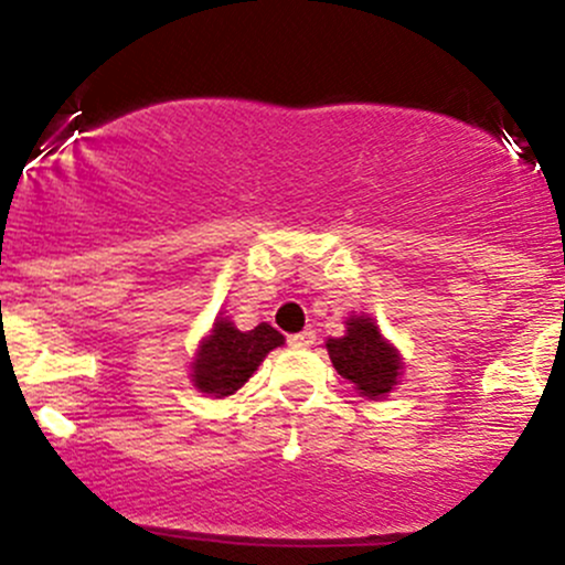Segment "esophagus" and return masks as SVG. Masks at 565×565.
<instances>
[{"mask_svg": "<svg viewBox=\"0 0 565 565\" xmlns=\"http://www.w3.org/2000/svg\"><path fill=\"white\" fill-rule=\"evenodd\" d=\"M289 345L291 348H310V345H316V332H313V329H302V332L289 334Z\"/></svg>", "mask_w": 565, "mask_h": 565, "instance_id": "esophagus-1", "label": "esophagus"}]
</instances>
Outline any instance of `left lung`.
Returning a JSON list of instances; mask_svg holds the SVG:
<instances>
[{
    "label": "left lung",
    "instance_id": "1",
    "mask_svg": "<svg viewBox=\"0 0 565 565\" xmlns=\"http://www.w3.org/2000/svg\"><path fill=\"white\" fill-rule=\"evenodd\" d=\"M329 359L348 382L369 401L385 398L401 382L404 359L401 350L380 332L372 316H350L345 321V334L329 337Z\"/></svg>",
    "mask_w": 565,
    "mask_h": 565
}]
</instances>
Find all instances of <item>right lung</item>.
<instances>
[{"label":"right lung","instance_id":"obj_1","mask_svg":"<svg viewBox=\"0 0 565 565\" xmlns=\"http://www.w3.org/2000/svg\"><path fill=\"white\" fill-rule=\"evenodd\" d=\"M284 345V334L270 323L242 332L225 316H217L212 329L201 337L191 361V382L199 393L212 398H225L244 385L265 355Z\"/></svg>","mask_w":565,"mask_h":565}]
</instances>
